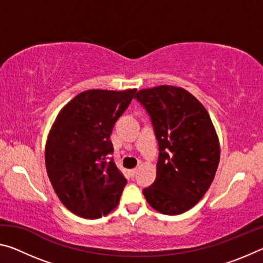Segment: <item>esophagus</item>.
I'll list each match as a JSON object with an SVG mask.
<instances>
[{
	"label": "esophagus",
	"mask_w": 263,
	"mask_h": 263,
	"mask_svg": "<svg viewBox=\"0 0 263 263\" xmlns=\"http://www.w3.org/2000/svg\"><path fill=\"white\" fill-rule=\"evenodd\" d=\"M137 171L138 169L137 168H133V169H130V171H128V173H130V175L133 177L136 175V173H137Z\"/></svg>",
	"instance_id": "1"
}]
</instances>
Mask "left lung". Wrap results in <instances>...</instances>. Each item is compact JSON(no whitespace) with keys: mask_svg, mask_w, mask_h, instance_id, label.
I'll use <instances>...</instances> for the list:
<instances>
[{"mask_svg":"<svg viewBox=\"0 0 263 263\" xmlns=\"http://www.w3.org/2000/svg\"><path fill=\"white\" fill-rule=\"evenodd\" d=\"M136 97L159 145L157 177L142 194L154 210L180 215L199 202L215 179L220 159L215 126L204 105L181 87L141 89Z\"/></svg>","mask_w":263,"mask_h":263,"instance_id":"left-lung-1","label":"left lung"}]
</instances>
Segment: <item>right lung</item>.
I'll return each mask as SVG.
<instances>
[{
    "mask_svg": "<svg viewBox=\"0 0 263 263\" xmlns=\"http://www.w3.org/2000/svg\"><path fill=\"white\" fill-rule=\"evenodd\" d=\"M136 91H83L53 123L45 147L47 175L61 203L77 216L96 219L118 205L127 181L106 158L114 152V125Z\"/></svg>",
    "mask_w": 263,
    "mask_h": 263,
    "instance_id": "1",
    "label": "right lung"
}]
</instances>
